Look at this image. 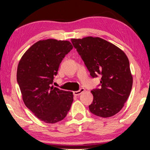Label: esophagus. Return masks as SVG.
<instances>
[{"label": "esophagus", "instance_id": "1", "mask_svg": "<svg viewBox=\"0 0 150 150\" xmlns=\"http://www.w3.org/2000/svg\"><path fill=\"white\" fill-rule=\"evenodd\" d=\"M85 89H84V88H81L79 91H74V96H79L80 94H81L82 93H83V92H85Z\"/></svg>", "mask_w": 150, "mask_h": 150}]
</instances>
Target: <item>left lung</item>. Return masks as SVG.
Segmentation results:
<instances>
[{
	"label": "left lung",
	"instance_id": "8db88e82",
	"mask_svg": "<svg viewBox=\"0 0 150 150\" xmlns=\"http://www.w3.org/2000/svg\"><path fill=\"white\" fill-rule=\"evenodd\" d=\"M90 74L101 76V87L91 91L93 100L89 106L91 112L109 117L122 110L132 87L128 58L122 50L98 37L71 39Z\"/></svg>",
	"mask_w": 150,
	"mask_h": 150
}]
</instances>
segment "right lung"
<instances>
[{
    "label": "right lung",
    "instance_id": "obj_1",
    "mask_svg": "<svg viewBox=\"0 0 150 150\" xmlns=\"http://www.w3.org/2000/svg\"><path fill=\"white\" fill-rule=\"evenodd\" d=\"M73 48L69 41L40 40L18 63L17 81L26 107L43 122L54 124L66 117L73 102L71 91L51 86L59 65Z\"/></svg>",
    "mask_w": 150,
    "mask_h": 150
}]
</instances>
